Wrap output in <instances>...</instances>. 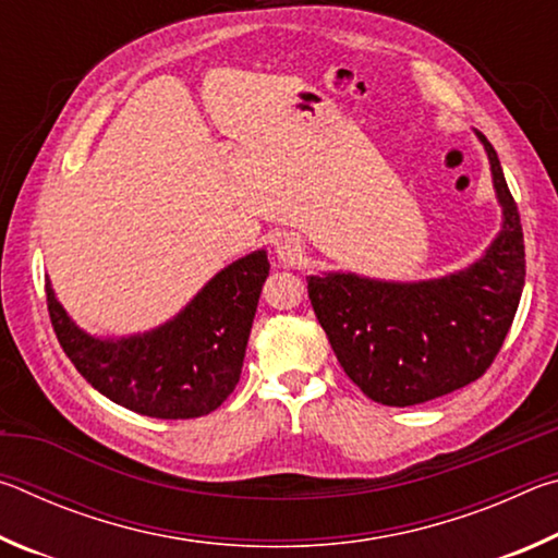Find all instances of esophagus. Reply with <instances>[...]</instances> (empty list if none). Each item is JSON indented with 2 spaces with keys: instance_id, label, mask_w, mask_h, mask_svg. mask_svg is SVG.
Here are the masks:
<instances>
[{
  "instance_id": "obj_1",
  "label": "esophagus",
  "mask_w": 558,
  "mask_h": 558,
  "mask_svg": "<svg viewBox=\"0 0 558 558\" xmlns=\"http://www.w3.org/2000/svg\"><path fill=\"white\" fill-rule=\"evenodd\" d=\"M276 253L282 263L292 266V263H298L302 258V245L295 235H280L276 241Z\"/></svg>"
}]
</instances>
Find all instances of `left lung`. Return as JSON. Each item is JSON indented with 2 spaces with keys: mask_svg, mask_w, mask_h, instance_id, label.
<instances>
[{
  "mask_svg": "<svg viewBox=\"0 0 558 558\" xmlns=\"http://www.w3.org/2000/svg\"><path fill=\"white\" fill-rule=\"evenodd\" d=\"M502 231L470 268L438 280L310 276L313 310L344 374L372 401L415 405L480 379L512 327L524 288V233L495 147L480 135Z\"/></svg>",
  "mask_w": 558,
  "mask_h": 558,
  "instance_id": "left-lung-1",
  "label": "left lung"
}]
</instances>
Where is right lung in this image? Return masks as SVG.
<instances>
[{"label": "right lung", "mask_w": 558, "mask_h": 558, "mask_svg": "<svg viewBox=\"0 0 558 558\" xmlns=\"http://www.w3.org/2000/svg\"><path fill=\"white\" fill-rule=\"evenodd\" d=\"M268 270L266 251H253L216 272L174 319L122 339L75 327L51 282L46 305L65 356L93 389L149 418H199L219 409L241 379Z\"/></svg>", "instance_id": "right-lung-1"}]
</instances>
